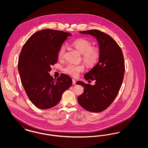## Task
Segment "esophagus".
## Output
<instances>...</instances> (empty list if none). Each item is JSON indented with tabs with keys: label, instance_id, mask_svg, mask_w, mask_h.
<instances>
[{
	"label": "esophagus",
	"instance_id": "esophagus-1",
	"mask_svg": "<svg viewBox=\"0 0 148 148\" xmlns=\"http://www.w3.org/2000/svg\"><path fill=\"white\" fill-rule=\"evenodd\" d=\"M72 81H73V84H76V81H75L74 79H73V80H72Z\"/></svg>",
	"mask_w": 148,
	"mask_h": 148
}]
</instances>
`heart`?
I'll return each instance as SVG.
<instances>
[{"instance_id":"1","label":"heart","mask_w":148,"mask_h":148,"mask_svg":"<svg viewBox=\"0 0 148 148\" xmlns=\"http://www.w3.org/2000/svg\"><path fill=\"white\" fill-rule=\"evenodd\" d=\"M72 45L82 54V59L84 63L89 66H94L98 62L100 58V50L98 48L92 47L89 41L84 39H78L72 42ZM66 51L65 45H62L58 51V58L63 59ZM84 66L81 65L69 64L64 68L65 73L73 77H77L79 73L83 71Z\"/></svg>"}]
</instances>
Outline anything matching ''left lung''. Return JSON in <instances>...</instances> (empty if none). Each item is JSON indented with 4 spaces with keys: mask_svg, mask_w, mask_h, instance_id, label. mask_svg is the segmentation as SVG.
Returning a JSON list of instances; mask_svg holds the SVG:
<instances>
[{
    "mask_svg": "<svg viewBox=\"0 0 148 148\" xmlns=\"http://www.w3.org/2000/svg\"><path fill=\"white\" fill-rule=\"evenodd\" d=\"M79 33L97 39L100 58L98 63L84 75L86 80H95V84L77 82L84 87V92L77 97V101L89 112H101L113 103L122 84L125 73L123 54L117 42L105 33L95 29Z\"/></svg>",
    "mask_w": 148,
    "mask_h": 148,
    "instance_id": "8db88e82",
    "label": "left lung"
}]
</instances>
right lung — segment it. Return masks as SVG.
<instances>
[{"label":"right lung","mask_w":148,"mask_h":148,"mask_svg":"<svg viewBox=\"0 0 148 148\" xmlns=\"http://www.w3.org/2000/svg\"><path fill=\"white\" fill-rule=\"evenodd\" d=\"M71 34L53 29H43L32 35L23 45L18 68L21 84L29 100L37 108L48 109L56 106L72 80L61 74L54 79L51 66L56 64L58 51Z\"/></svg>","instance_id":"1"}]
</instances>
